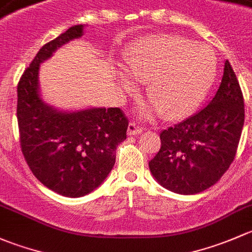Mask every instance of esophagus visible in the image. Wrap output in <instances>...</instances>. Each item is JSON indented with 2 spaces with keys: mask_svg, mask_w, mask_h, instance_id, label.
Instances as JSON below:
<instances>
[{
  "mask_svg": "<svg viewBox=\"0 0 252 252\" xmlns=\"http://www.w3.org/2000/svg\"><path fill=\"white\" fill-rule=\"evenodd\" d=\"M143 128L141 126L137 125L136 123H129L128 124V128H127V133L128 136H137V134L142 133Z\"/></svg>",
  "mask_w": 252,
  "mask_h": 252,
  "instance_id": "obj_1",
  "label": "esophagus"
}]
</instances>
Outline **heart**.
Here are the masks:
<instances>
[{
	"label": "heart",
	"mask_w": 252,
	"mask_h": 252,
	"mask_svg": "<svg viewBox=\"0 0 252 252\" xmlns=\"http://www.w3.org/2000/svg\"><path fill=\"white\" fill-rule=\"evenodd\" d=\"M127 74L145 84L149 102L165 120L191 113L214 81L216 54L210 46L172 33L139 38L124 51ZM123 86L133 84L121 76Z\"/></svg>",
	"instance_id": "heart-1"
}]
</instances>
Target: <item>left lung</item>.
<instances>
[{
    "label": "left lung",
    "instance_id": "left-lung-1",
    "mask_svg": "<svg viewBox=\"0 0 252 252\" xmlns=\"http://www.w3.org/2000/svg\"><path fill=\"white\" fill-rule=\"evenodd\" d=\"M244 98L229 62L205 108L160 133L161 147L149 161L157 182L183 195L219 182L234 160L244 126Z\"/></svg>",
    "mask_w": 252,
    "mask_h": 252
}]
</instances>
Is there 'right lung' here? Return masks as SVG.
I'll return each mask as SVG.
<instances>
[{"mask_svg": "<svg viewBox=\"0 0 252 252\" xmlns=\"http://www.w3.org/2000/svg\"><path fill=\"white\" fill-rule=\"evenodd\" d=\"M84 29L85 25H75L46 43L18 84L23 155L43 186L68 198L86 195L104 182L128 126L119 108L59 110L41 97V63L62 46L81 37Z\"/></svg>", "mask_w": 252, "mask_h": 252, "instance_id": "right-lung-1", "label": "right lung"}]
</instances>
